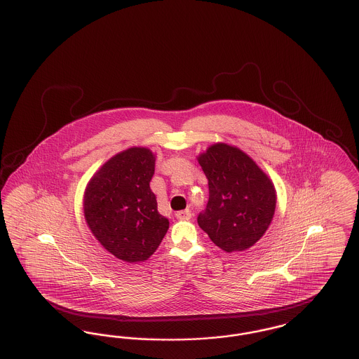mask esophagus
<instances>
[{
	"instance_id": "obj_1",
	"label": "esophagus",
	"mask_w": 359,
	"mask_h": 359,
	"mask_svg": "<svg viewBox=\"0 0 359 359\" xmlns=\"http://www.w3.org/2000/svg\"><path fill=\"white\" fill-rule=\"evenodd\" d=\"M176 218L177 219H180V221H187V219H189L191 217H192V214H191V211L189 210H182V211H177L176 214Z\"/></svg>"
}]
</instances>
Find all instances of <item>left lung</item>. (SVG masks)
<instances>
[{
  "instance_id": "obj_1",
  "label": "left lung",
  "mask_w": 359,
  "mask_h": 359,
  "mask_svg": "<svg viewBox=\"0 0 359 359\" xmlns=\"http://www.w3.org/2000/svg\"><path fill=\"white\" fill-rule=\"evenodd\" d=\"M198 161L210 191L205 211L198 215L201 229L227 253L249 249L273 219L272 180L253 158L223 142L208 147Z\"/></svg>"
}]
</instances>
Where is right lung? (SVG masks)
Returning a JSON list of instances; mask_svg holds the SVG:
<instances>
[{
	"label": "right lung",
	"mask_w": 359,
	"mask_h": 359,
	"mask_svg": "<svg viewBox=\"0 0 359 359\" xmlns=\"http://www.w3.org/2000/svg\"><path fill=\"white\" fill-rule=\"evenodd\" d=\"M154 161L151 149L129 148L107 160L86 187L83 211L91 233L126 262L148 259L170 227L149 187Z\"/></svg>",
	"instance_id": "add662e5"
}]
</instances>
